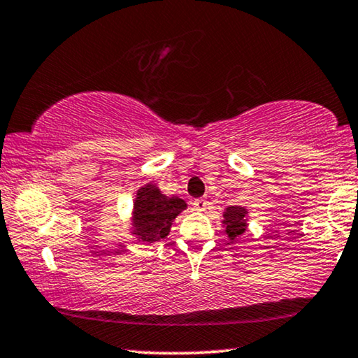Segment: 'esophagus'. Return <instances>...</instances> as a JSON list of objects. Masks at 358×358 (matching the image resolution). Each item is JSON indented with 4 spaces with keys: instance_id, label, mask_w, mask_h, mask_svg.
<instances>
[{
    "instance_id": "34e87169",
    "label": "esophagus",
    "mask_w": 358,
    "mask_h": 358,
    "mask_svg": "<svg viewBox=\"0 0 358 358\" xmlns=\"http://www.w3.org/2000/svg\"><path fill=\"white\" fill-rule=\"evenodd\" d=\"M193 206H194L196 210H204L207 207V201L204 199V197H199V199H194Z\"/></svg>"
}]
</instances>
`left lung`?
I'll use <instances>...</instances> for the list:
<instances>
[{"label":"left lung","mask_w":358,"mask_h":358,"mask_svg":"<svg viewBox=\"0 0 358 358\" xmlns=\"http://www.w3.org/2000/svg\"><path fill=\"white\" fill-rule=\"evenodd\" d=\"M246 213L248 210L241 206H230L227 207L225 212H223V217H225L223 223L227 225L225 231L231 239H234L236 236H241L244 230H246L248 227Z\"/></svg>","instance_id":"8db88e82"}]
</instances>
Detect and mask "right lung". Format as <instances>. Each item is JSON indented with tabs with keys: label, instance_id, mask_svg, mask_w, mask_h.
<instances>
[{
	"label": "right lung",
	"instance_id": "right-lung-1",
	"mask_svg": "<svg viewBox=\"0 0 358 358\" xmlns=\"http://www.w3.org/2000/svg\"><path fill=\"white\" fill-rule=\"evenodd\" d=\"M185 201L180 197L164 196L156 185H146L138 191L133 210V233L141 241L154 243L169 234L170 225L181 210Z\"/></svg>",
	"mask_w": 358,
	"mask_h": 358
}]
</instances>
